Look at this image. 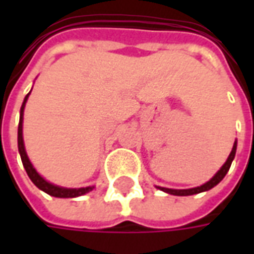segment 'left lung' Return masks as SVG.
<instances>
[{
    "mask_svg": "<svg viewBox=\"0 0 254 254\" xmlns=\"http://www.w3.org/2000/svg\"><path fill=\"white\" fill-rule=\"evenodd\" d=\"M235 151H237V141L233 145V149H231V152H230L229 158L226 160V163L222 166V169L215 174V176L207 182V184H204L201 187H197V188H191V189H182V190H178V189H169V188H159L160 190L166 191V193H170V194H174V196H190V194H196V193H201V191L209 190V189H212L213 187H216L219 182L222 181L224 178V176L227 174V171L230 170V166H231V162L234 159L235 156Z\"/></svg>",
    "mask_w": 254,
    "mask_h": 254,
    "instance_id": "1",
    "label": "left lung"
}]
</instances>
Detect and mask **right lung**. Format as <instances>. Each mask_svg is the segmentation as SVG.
<instances>
[{
    "label": "right lung",
    "mask_w": 254,
    "mask_h": 254,
    "mask_svg": "<svg viewBox=\"0 0 254 254\" xmlns=\"http://www.w3.org/2000/svg\"><path fill=\"white\" fill-rule=\"evenodd\" d=\"M30 95V94H28ZM28 95L24 98V102L21 105V109H20V122H19V130H17V144H19V152L20 156H21V162H23V166H24L25 171L27 174L30 177V180L36 187L39 188L41 190L46 191L47 194L54 197H61V198H69V197H77V196H83L85 193H88L89 190H92V187L88 188H80V189H66V188H60L53 185L50 182L45 181L42 178L36 170L34 169V166L31 165L30 159L27 156V152L24 149V141H23V113H24V107H25V102L28 99Z\"/></svg>",
    "instance_id": "obj_1"
}]
</instances>
